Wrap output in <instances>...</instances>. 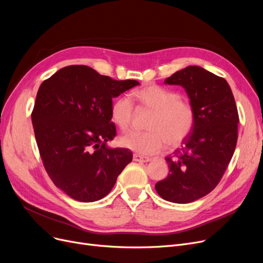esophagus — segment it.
I'll return each instance as SVG.
<instances>
[{
  "label": "esophagus",
  "instance_id": "1",
  "mask_svg": "<svg viewBox=\"0 0 263 263\" xmlns=\"http://www.w3.org/2000/svg\"><path fill=\"white\" fill-rule=\"evenodd\" d=\"M151 159L149 157H145L142 155H133V161L135 162H149Z\"/></svg>",
  "mask_w": 263,
  "mask_h": 263
}]
</instances>
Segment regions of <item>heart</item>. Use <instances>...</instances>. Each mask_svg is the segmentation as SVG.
<instances>
[{"label": "heart", "mask_w": 263, "mask_h": 263, "mask_svg": "<svg viewBox=\"0 0 263 263\" xmlns=\"http://www.w3.org/2000/svg\"><path fill=\"white\" fill-rule=\"evenodd\" d=\"M131 98L142 106L153 110L146 132L131 131L120 137V145L142 155L160 153L170 146L181 144L194 129L196 114L193 105L180 99L178 92L160 85L149 84L131 93ZM110 118L126 131L133 118V104L126 96L114 100Z\"/></svg>", "instance_id": "heart-1"}]
</instances>
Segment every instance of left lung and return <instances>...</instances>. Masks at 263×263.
I'll return each instance as SVG.
<instances>
[{"label": "left lung", "instance_id": "obj_1", "mask_svg": "<svg viewBox=\"0 0 263 263\" xmlns=\"http://www.w3.org/2000/svg\"><path fill=\"white\" fill-rule=\"evenodd\" d=\"M182 86L195 109V126L166 157L167 177L156 184L158 194L176 203L195 201L214 190L233 156L238 140V108L225 79L198 66H187L165 80Z\"/></svg>", "mask_w": 263, "mask_h": 263}]
</instances>
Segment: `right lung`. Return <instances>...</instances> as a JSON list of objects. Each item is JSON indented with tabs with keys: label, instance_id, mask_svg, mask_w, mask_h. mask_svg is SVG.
Here are the masks:
<instances>
[{
	"label": "right lung",
	"instance_id": "add662e5",
	"mask_svg": "<svg viewBox=\"0 0 263 263\" xmlns=\"http://www.w3.org/2000/svg\"><path fill=\"white\" fill-rule=\"evenodd\" d=\"M117 81L84 65L64 67L41 83L32 122L39 154L53 183L71 198L106 196L132 161L126 148H108L116 135L112 99L139 85Z\"/></svg>",
	"mask_w": 263,
	"mask_h": 263
}]
</instances>
